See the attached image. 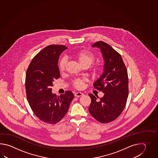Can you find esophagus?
Wrapping results in <instances>:
<instances>
[{
    "instance_id": "esophagus-1",
    "label": "esophagus",
    "mask_w": 158,
    "mask_h": 158,
    "mask_svg": "<svg viewBox=\"0 0 158 158\" xmlns=\"http://www.w3.org/2000/svg\"><path fill=\"white\" fill-rule=\"evenodd\" d=\"M82 95H84V93H81V92H77V93H75V94H74V96L76 97H81V96H82Z\"/></svg>"
}]
</instances>
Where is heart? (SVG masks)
<instances>
[{
    "mask_svg": "<svg viewBox=\"0 0 158 158\" xmlns=\"http://www.w3.org/2000/svg\"><path fill=\"white\" fill-rule=\"evenodd\" d=\"M75 60L77 61L82 67H89L92 64L95 59V55L91 51L84 50L77 51L74 54L73 56ZM67 64V60L63 58L62 59L59 64V69L61 73L63 72L65 70V65ZM99 69L98 67H94V71L96 73ZM85 81L82 79H76L73 82V85L75 88L78 89H81L84 88Z\"/></svg>",
    "mask_w": 158,
    "mask_h": 158,
    "instance_id": "obj_1",
    "label": "heart"
}]
</instances>
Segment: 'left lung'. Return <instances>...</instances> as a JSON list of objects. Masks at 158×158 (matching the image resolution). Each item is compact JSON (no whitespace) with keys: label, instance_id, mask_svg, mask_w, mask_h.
<instances>
[{"label":"left lung","instance_id":"obj_1","mask_svg":"<svg viewBox=\"0 0 158 158\" xmlns=\"http://www.w3.org/2000/svg\"><path fill=\"white\" fill-rule=\"evenodd\" d=\"M92 47L99 48L104 61L103 73L94 83V87L104 95L98 97L89 94L90 114L101 123L114 121L121 114L128 97V72L120 54L108 44L99 41Z\"/></svg>","mask_w":158,"mask_h":158}]
</instances>
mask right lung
Listing matches in <instances>:
<instances>
[{
  "label": "right lung",
  "mask_w": 158,
  "mask_h": 158,
  "mask_svg": "<svg viewBox=\"0 0 158 158\" xmlns=\"http://www.w3.org/2000/svg\"><path fill=\"white\" fill-rule=\"evenodd\" d=\"M67 47L51 44L34 56L26 73L27 99L34 114L41 121L54 124L67 114L74 95L67 91L57 96L52 93L53 81L60 76L58 67L59 56Z\"/></svg>",
  "instance_id": "add662e5"
}]
</instances>
